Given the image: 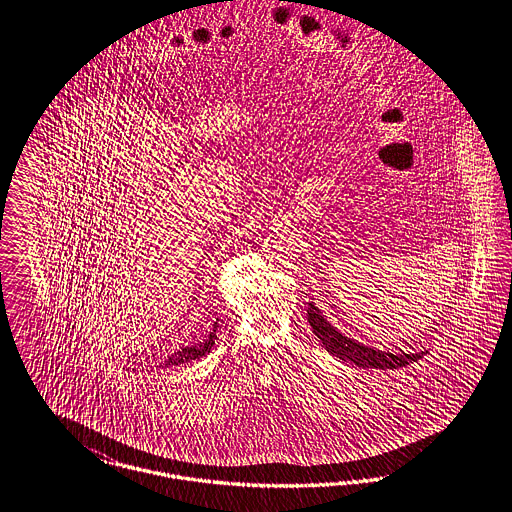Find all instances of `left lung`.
I'll return each mask as SVG.
<instances>
[{
  "mask_svg": "<svg viewBox=\"0 0 512 512\" xmlns=\"http://www.w3.org/2000/svg\"><path fill=\"white\" fill-rule=\"evenodd\" d=\"M308 321L312 325L315 336L327 348V352L340 357L342 361H350L361 369H398V367H405V365L421 359L426 354V352L392 354V352H382V350H375L371 346H365L354 338H348L340 333L325 319L323 312L313 302L308 304Z\"/></svg>",
  "mask_w": 512,
  "mask_h": 512,
  "instance_id": "8db88e82",
  "label": "left lung"
}]
</instances>
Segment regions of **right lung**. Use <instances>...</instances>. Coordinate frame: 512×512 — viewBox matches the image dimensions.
<instances>
[{
  "instance_id": "right-lung-1",
  "label": "right lung",
  "mask_w": 512,
  "mask_h": 512,
  "mask_svg": "<svg viewBox=\"0 0 512 512\" xmlns=\"http://www.w3.org/2000/svg\"><path fill=\"white\" fill-rule=\"evenodd\" d=\"M216 329H218V321L214 323V329L210 331V334H208L204 340H199V342H195V344H191V346H183L181 350L174 352L172 356L168 357L162 365H164V367L183 365V363H189V361H195V359H199V357L210 354L212 346H214V344H216V340H218V336H216Z\"/></svg>"
}]
</instances>
